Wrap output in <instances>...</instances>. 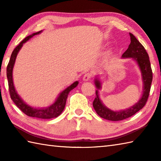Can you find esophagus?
Wrapping results in <instances>:
<instances>
[{
    "label": "esophagus",
    "instance_id": "obj_1",
    "mask_svg": "<svg viewBox=\"0 0 161 161\" xmlns=\"http://www.w3.org/2000/svg\"><path fill=\"white\" fill-rule=\"evenodd\" d=\"M91 77H92V74H91V73H86V74H85V75H84L83 80H84V81H87L89 80Z\"/></svg>",
    "mask_w": 161,
    "mask_h": 161
}]
</instances>
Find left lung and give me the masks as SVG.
<instances>
[{"label": "left lung", "instance_id": "8db88e82", "mask_svg": "<svg viewBox=\"0 0 161 161\" xmlns=\"http://www.w3.org/2000/svg\"><path fill=\"white\" fill-rule=\"evenodd\" d=\"M131 43H130L128 49L123 53L122 58H132L136 63L141 72L142 80V94L140 100L129 108L120 111H112L107 108L102 103L100 97H99L98 91L101 89L102 82L98 77L95 79V86L97 88L96 90V97L93 102V108L99 116L101 118L111 121H119L122 119L130 118L131 116L136 114L141 108L144 107L149 95L150 88L152 81V70L150 64L149 57L146 50L142 44L140 43L135 36L129 33Z\"/></svg>", "mask_w": 161, "mask_h": 161}]
</instances>
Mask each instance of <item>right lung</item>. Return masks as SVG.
I'll return each mask as SVG.
<instances>
[{"mask_svg":"<svg viewBox=\"0 0 161 161\" xmlns=\"http://www.w3.org/2000/svg\"><path fill=\"white\" fill-rule=\"evenodd\" d=\"M42 32V30H41L39 32L33 33L32 35L25 37V38L15 47L14 50H13L8 65V67H7V77H8V80L10 97H11L12 101L14 102V104L17 106V107L19 108L24 114L30 116V117L42 119H50L58 117V116L62 113L65 108V105H66V100L68 93H69V92L70 91L73 90V88H75L79 84L78 81H75V82L72 84L70 86L67 87L66 89H64L62 92H61L59 96L56 99L55 102H54L53 104H51L49 107H47L46 108H36L32 107L31 106L27 104L25 102L22 100L21 97L19 96V94L17 93L13 82V68L15 64L16 56L17 54H18L19 50L22 47L23 43L28 42V41L30 38H32V36L36 35H39V34H40Z\"/></svg>","mask_w":161,"mask_h":161,"instance_id":"obj_1","label":"right lung"}]
</instances>
